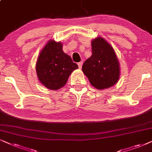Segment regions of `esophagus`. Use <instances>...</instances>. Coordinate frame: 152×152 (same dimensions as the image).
Listing matches in <instances>:
<instances>
[{"label":"esophagus","instance_id":"1","mask_svg":"<svg viewBox=\"0 0 152 152\" xmlns=\"http://www.w3.org/2000/svg\"><path fill=\"white\" fill-rule=\"evenodd\" d=\"M78 67H79V69H81L82 68V66H83V62H78Z\"/></svg>","mask_w":152,"mask_h":152}]
</instances>
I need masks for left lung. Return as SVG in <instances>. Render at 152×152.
I'll list each match as a JSON object with an SVG mask.
<instances>
[{"mask_svg":"<svg viewBox=\"0 0 152 152\" xmlns=\"http://www.w3.org/2000/svg\"><path fill=\"white\" fill-rule=\"evenodd\" d=\"M92 54L83 64L82 70L90 84L99 90L113 87L120 76V62L113 46L104 38L92 41Z\"/></svg>","mask_w":152,"mask_h":152,"instance_id":"left-lung-1","label":"left lung"}]
</instances>
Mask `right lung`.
Returning a JSON list of instances; mask_svg holds the SVG:
<instances>
[{"label": "right lung", "instance_id": "right-lung-1", "mask_svg": "<svg viewBox=\"0 0 152 152\" xmlns=\"http://www.w3.org/2000/svg\"><path fill=\"white\" fill-rule=\"evenodd\" d=\"M77 64L62 50V43L48 40L42 48L36 63V72L39 82L51 90L65 86L71 74L77 69Z\"/></svg>", "mask_w": 152, "mask_h": 152}]
</instances>
